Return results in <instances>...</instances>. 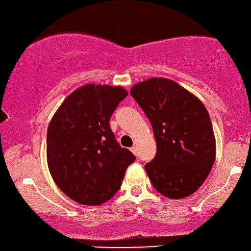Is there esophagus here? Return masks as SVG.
Returning <instances> with one entry per match:
<instances>
[{
  "mask_svg": "<svg viewBox=\"0 0 251 251\" xmlns=\"http://www.w3.org/2000/svg\"><path fill=\"white\" fill-rule=\"evenodd\" d=\"M130 151H132V152H133V154H135V155H136V146H133V147H132V149H130Z\"/></svg>",
  "mask_w": 251,
  "mask_h": 251,
  "instance_id": "obj_1",
  "label": "esophagus"
}]
</instances>
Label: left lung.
I'll list each match as a JSON object with an SVG mask.
<instances>
[{
	"label": "left lung",
	"instance_id": "left-lung-1",
	"mask_svg": "<svg viewBox=\"0 0 251 251\" xmlns=\"http://www.w3.org/2000/svg\"><path fill=\"white\" fill-rule=\"evenodd\" d=\"M130 95L152 124L156 154L145 171L169 199L189 197L203 184L216 161V138L205 106L177 82L150 78Z\"/></svg>",
	"mask_w": 251,
	"mask_h": 251
}]
</instances>
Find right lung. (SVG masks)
<instances>
[{
	"instance_id": "1",
	"label": "right lung",
	"mask_w": 251,
	"mask_h": 251,
	"mask_svg": "<svg viewBox=\"0 0 251 251\" xmlns=\"http://www.w3.org/2000/svg\"><path fill=\"white\" fill-rule=\"evenodd\" d=\"M128 93L87 85L73 91L48 126L47 162L55 184L85 205L105 203L121 188L134 154L115 140L109 119Z\"/></svg>"
}]
</instances>
